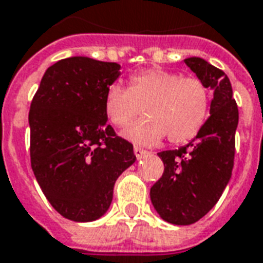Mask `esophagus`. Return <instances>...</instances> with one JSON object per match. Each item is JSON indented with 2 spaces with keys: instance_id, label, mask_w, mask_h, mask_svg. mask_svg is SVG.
Returning a JSON list of instances; mask_svg holds the SVG:
<instances>
[{
  "instance_id": "esophagus-1",
  "label": "esophagus",
  "mask_w": 263,
  "mask_h": 263,
  "mask_svg": "<svg viewBox=\"0 0 263 263\" xmlns=\"http://www.w3.org/2000/svg\"><path fill=\"white\" fill-rule=\"evenodd\" d=\"M134 153H135V156H137L138 160H141L142 157H145L149 155V152L143 151V149H141V147H138V146L134 147Z\"/></svg>"
}]
</instances>
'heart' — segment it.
I'll return each mask as SVG.
<instances>
[{"mask_svg": "<svg viewBox=\"0 0 263 263\" xmlns=\"http://www.w3.org/2000/svg\"><path fill=\"white\" fill-rule=\"evenodd\" d=\"M145 111L122 137L137 145H155L168 137L173 143L191 141L209 114V92L196 78L151 68L132 75L129 89L114 83L104 96V111L112 125L124 128Z\"/></svg>", "mask_w": 263, "mask_h": 263, "instance_id": "heart-1", "label": "heart"}]
</instances>
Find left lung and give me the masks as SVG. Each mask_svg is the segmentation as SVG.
I'll use <instances>...</instances> for the list:
<instances>
[{"label":"left lung","mask_w":263,"mask_h":263,"mask_svg":"<svg viewBox=\"0 0 263 263\" xmlns=\"http://www.w3.org/2000/svg\"><path fill=\"white\" fill-rule=\"evenodd\" d=\"M196 78L211 89V117L195 139L176 151L157 153L164 173L151 188V201L161 219L177 226L195 223L220 199L234 164L238 108L230 79L199 57L184 60Z\"/></svg>","instance_id":"1"}]
</instances>
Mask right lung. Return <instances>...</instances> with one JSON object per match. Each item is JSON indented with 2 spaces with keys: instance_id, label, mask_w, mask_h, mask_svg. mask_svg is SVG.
Returning <instances> with one entry per match:
<instances>
[{
  "instance_id": "right-lung-1",
  "label": "right lung",
  "mask_w": 263,
  "mask_h": 263,
  "mask_svg": "<svg viewBox=\"0 0 263 263\" xmlns=\"http://www.w3.org/2000/svg\"><path fill=\"white\" fill-rule=\"evenodd\" d=\"M121 67L69 57L47 68L29 111L30 161L43 194L61 216L86 223L111 205L112 190L137 157L107 124L104 96Z\"/></svg>"
}]
</instances>
